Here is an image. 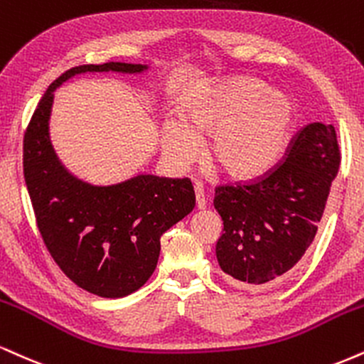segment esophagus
Masks as SVG:
<instances>
[{"mask_svg":"<svg viewBox=\"0 0 364 364\" xmlns=\"http://www.w3.org/2000/svg\"><path fill=\"white\" fill-rule=\"evenodd\" d=\"M195 198H196V208L198 210L207 208V200H205L203 188H201V185H198V183L195 185Z\"/></svg>","mask_w":364,"mask_h":364,"instance_id":"1","label":"esophagus"}]
</instances>
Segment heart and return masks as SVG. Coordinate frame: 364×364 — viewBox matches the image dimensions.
<instances>
[{
    "label": "heart",
    "instance_id": "heart-1",
    "mask_svg": "<svg viewBox=\"0 0 364 364\" xmlns=\"http://www.w3.org/2000/svg\"><path fill=\"white\" fill-rule=\"evenodd\" d=\"M295 110L287 95L254 77L213 81L179 105L178 124L163 129V152L176 168L193 159L195 142L227 178L261 176L282 156Z\"/></svg>",
    "mask_w": 364,
    "mask_h": 364
}]
</instances>
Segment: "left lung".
Wrapping results in <instances>:
<instances>
[{"mask_svg": "<svg viewBox=\"0 0 364 364\" xmlns=\"http://www.w3.org/2000/svg\"><path fill=\"white\" fill-rule=\"evenodd\" d=\"M339 164L334 125L315 122L300 130L283 163L266 176L217 188L213 207L224 230L215 254L232 282L268 287L301 259L317 234Z\"/></svg>", "mask_w": 364, "mask_h": 364, "instance_id": "left-lung-1", "label": "left lung"}]
</instances>
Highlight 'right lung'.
I'll return each instance as SVG.
<instances>
[{
    "label": "right lung",
    "mask_w": 364,
    "mask_h": 364,
    "mask_svg": "<svg viewBox=\"0 0 364 364\" xmlns=\"http://www.w3.org/2000/svg\"><path fill=\"white\" fill-rule=\"evenodd\" d=\"M146 64L107 63L69 69L49 86L23 139V174L43 242L60 269L82 290L122 299L154 273L161 235L195 208L188 178L137 176L100 186L60 163L50 142L54 91L77 74H140Z\"/></svg>",
    "instance_id": "1"
}]
</instances>
